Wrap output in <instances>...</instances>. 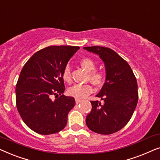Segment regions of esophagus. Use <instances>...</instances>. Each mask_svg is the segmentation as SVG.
<instances>
[{
    "mask_svg": "<svg viewBox=\"0 0 160 160\" xmlns=\"http://www.w3.org/2000/svg\"><path fill=\"white\" fill-rule=\"evenodd\" d=\"M75 100H76V104L79 103V102H81L82 101V99H79V98H76Z\"/></svg>",
    "mask_w": 160,
    "mask_h": 160,
    "instance_id": "34e87169",
    "label": "esophagus"
}]
</instances>
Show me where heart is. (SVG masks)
Returning <instances> with one entry per match:
<instances>
[{
    "label": "heart",
    "instance_id": "1",
    "mask_svg": "<svg viewBox=\"0 0 160 160\" xmlns=\"http://www.w3.org/2000/svg\"><path fill=\"white\" fill-rule=\"evenodd\" d=\"M80 65L82 68L88 72V78L91 82L96 86H100L104 82V74L101 71L95 70L96 68V63L95 61L89 58H82L80 60ZM62 79L67 83H71V70L68 66L65 68L62 72ZM93 89L89 84H75L68 89L69 95L76 98H84L89 95Z\"/></svg>",
    "mask_w": 160,
    "mask_h": 160
}]
</instances>
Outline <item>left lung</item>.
I'll use <instances>...</instances> for the list:
<instances>
[{"mask_svg": "<svg viewBox=\"0 0 160 160\" xmlns=\"http://www.w3.org/2000/svg\"><path fill=\"white\" fill-rule=\"evenodd\" d=\"M87 51L99 55L106 67V82L97 97L103 101H91V112L87 116L89 130L110 135L128 124L138 100L136 78L127 61L107 47H87Z\"/></svg>", "mask_w": 160, "mask_h": 160, "instance_id": "8db88e82", "label": "left lung"}]
</instances>
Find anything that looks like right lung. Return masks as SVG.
Listing matches in <instances>:
<instances>
[{
	"instance_id": "right-lung-1",
	"label": "right lung",
	"mask_w": 160,
	"mask_h": 160,
	"mask_svg": "<svg viewBox=\"0 0 160 160\" xmlns=\"http://www.w3.org/2000/svg\"><path fill=\"white\" fill-rule=\"evenodd\" d=\"M80 49L52 46L37 52L25 63L16 85L17 108L23 122L38 134L60 132L66 126L68 114L75 99L63 95L62 72L70 59ZM60 97L54 101L51 97Z\"/></svg>"
}]
</instances>
